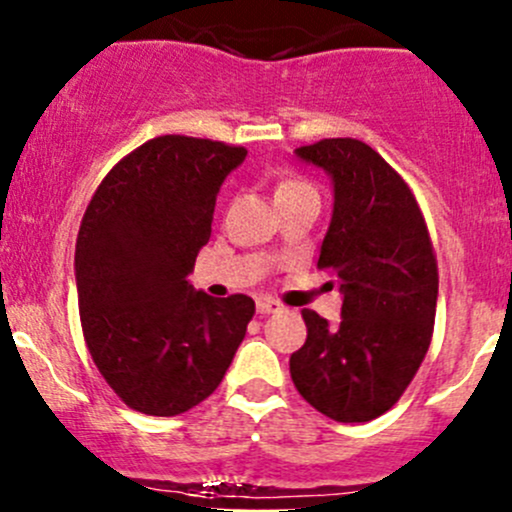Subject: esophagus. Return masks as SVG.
Wrapping results in <instances>:
<instances>
[{
    "instance_id": "esophagus-1",
    "label": "esophagus",
    "mask_w": 512,
    "mask_h": 512,
    "mask_svg": "<svg viewBox=\"0 0 512 512\" xmlns=\"http://www.w3.org/2000/svg\"><path fill=\"white\" fill-rule=\"evenodd\" d=\"M275 312H280V304H277L275 299H267V297L257 299V314H275Z\"/></svg>"
}]
</instances>
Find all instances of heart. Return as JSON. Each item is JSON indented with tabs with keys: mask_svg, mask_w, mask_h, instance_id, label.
I'll list each match as a JSON object with an SVG mask.
<instances>
[{
	"mask_svg": "<svg viewBox=\"0 0 512 512\" xmlns=\"http://www.w3.org/2000/svg\"><path fill=\"white\" fill-rule=\"evenodd\" d=\"M294 185H302V183H297V180H287V183H282L280 188L277 190H285V188H294Z\"/></svg>",
	"mask_w": 512,
	"mask_h": 512,
	"instance_id": "heart-1",
	"label": "heart"
}]
</instances>
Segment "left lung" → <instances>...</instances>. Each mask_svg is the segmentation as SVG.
<instances>
[{
  "mask_svg": "<svg viewBox=\"0 0 512 512\" xmlns=\"http://www.w3.org/2000/svg\"><path fill=\"white\" fill-rule=\"evenodd\" d=\"M294 156L332 178V223L319 267L337 275L342 319L302 309L307 342L289 374L307 404L339 423L389 411L428 352L438 270L418 203L401 175L356 138H324Z\"/></svg>",
  "mask_w": 512,
  "mask_h": 512,
  "instance_id": "8db88e82",
  "label": "left lung"
}]
</instances>
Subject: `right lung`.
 <instances>
[{
    "label": "right lung",
    "mask_w": 512,
    "mask_h": 512,
    "mask_svg": "<svg viewBox=\"0 0 512 512\" xmlns=\"http://www.w3.org/2000/svg\"><path fill=\"white\" fill-rule=\"evenodd\" d=\"M245 148L160 136L101 180L76 237V289L91 359L121 401L178 416L208 399L245 339L255 302L190 285L218 190Z\"/></svg>",
    "instance_id": "obj_1"
}]
</instances>
